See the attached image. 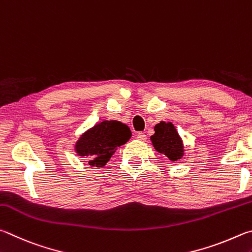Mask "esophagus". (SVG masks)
Returning a JSON list of instances; mask_svg holds the SVG:
<instances>
[{"mask_svg":"<svg viewBox=\"0 0 252 252\" xmlns=\"http://www.w3.org/2000/svg\"><path fill=\"white\" fill-rule=\"evenodd\" d=\"M136 136H137V139H138V140H140V142H146L147 136L145 135L144 133H138V134L136 135Z\"/></svg>","mask_w":252,"mask_h":252,"instance_id":"1","label":"esophagus"}]
</instances>
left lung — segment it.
Masks as SVG:
<instances>
[{"label": "left lung", "instance_id": "left-lung-1", "mask_svg": "<svg viewBox=\"0 0 252 252\" xmlns=\"http://www.w3.org/2000/svg\"><path fill=\"white\" fill-rule=\"evenodd\" d=\"M154 130L155 134L151 136V140L157 153L165 155L171 161H177L184 157V142L173 123H158L154 127Z\"/></svg>", "mask_w": 252, "mask_h": 252}]
</instances>
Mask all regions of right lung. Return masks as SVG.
Returning a JSON list of instances; mask_svg holds the SVG:
<instances>
[{
	"mask_svg": "<svg viewBox=\"0 0 252 252\" xmlns=\"http://www.w3.org/2000/svg\"><path fill=\"white\" fill-rule=\"evenodd\" d=\"M131 137L129 127L118 121H103L83 133L74 145V152L88 159L92 167L106 165L117 148Z\"/></svg>",
	"mask_w": 252,
	"mask_h": 252,
	"instance_id": "add662e5",
	"label": "right lung"
}]
</instances>
